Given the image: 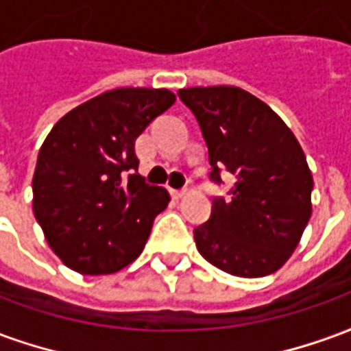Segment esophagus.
Instances as JSON below:
<instances>
[{"label":"esophagus","mask_w":351,"mask_h":351,"mask_svg":"<svg viewBox=\"0 0 351 351\" xmlns=\"http://www.w3.org/2000/svg\"><path fill=\"white\" fill-rule=\"evenodd\" d=\"M186 191H188L186 188H182V190H171V195H173L175 199H180Z\"/></svg>","instance_id":"esophagus-1"}]
</instances>
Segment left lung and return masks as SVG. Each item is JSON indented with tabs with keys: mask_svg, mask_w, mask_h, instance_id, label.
<instances>
[{
	"mask_svg": "<svg viewBox=\"0 0 351 351\" xmlns=\"http://www.w3.org/2000/svg\"><path fill=\"white\" fill-rule=\"evenodd\" d=\"M208 146L210 180L228 169L231 199L216 197L193 229L199 254L223 272L259 278L278 271L312 214V173L299 141L267 103L237 86L178 90Z\"/></svg>",
	"mask_w": 351,
	"mask_h": 351,
	"instance_id": "left-lung-1",
	"label": "left lung"
}]
</instances>
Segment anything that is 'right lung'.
<instances>
[{
	"label": "right lung",
	"instance_id": "add662e5",
	"mask_svg": "<svg viewBox=\"0 0 351 351\" xmlns=\"http://www.w3.org/2000/svg\"><path fill=\"white\" fill-rule=\"evenodd\" d=\"M165 88H116L60 118L32 188L47 243L80 274H110L141 256L169 191L138 175L135 141L175 103Z\"/></svg>",
	"mask_w": 351,
	"mask_h": 351
}]
</instances>
